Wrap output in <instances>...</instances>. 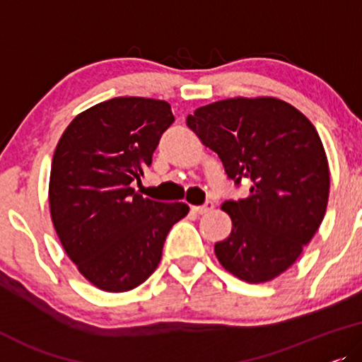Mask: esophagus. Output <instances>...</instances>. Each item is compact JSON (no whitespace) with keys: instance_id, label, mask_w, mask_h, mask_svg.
Wrapping results in <instances>:
<instances>
[{"instance_id":"1","label":"esophagus","mask_w":362,"mask_h":362,"mask_svg":"<svg viewBox=\"0 0 362 362\" xmlns=\"http://www.w3.org/2000/svg\"><path fill=\"white\" fill-rule=\"evenodd\" d=\"M213 208H215V203H213L211 200H206V202L203 203V205H200V206H192V211L197 213V215H203V213L211 211Z\"/></svg>"}]
</instances>
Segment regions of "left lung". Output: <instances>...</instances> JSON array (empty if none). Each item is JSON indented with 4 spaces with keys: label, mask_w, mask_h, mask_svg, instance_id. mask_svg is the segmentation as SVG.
I'll return each instance as SVG.
<instances>
[{
    "label": "left lung",
    "mask_w": 362,
    "mask_h": 362,
    "mask_svg": "<svg viewBox=\"0 0 362 362\" xmlns=\"http://www.w3.org/2000/svg\"><path fill=\"white\" fill-rule=\"evenodd\" d=\"M187 126L216 152L228 180L249 197L226 200L230 236L215 244L221 266L241 281H272L312 241L327 211L329 170L322 139L292 105L230 98L188 115Z\"/></svg>",
    "instance_id": "left-lung-1"
}]
</instances>
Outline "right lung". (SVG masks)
Listing matches in <instances>:
<instances>
[{
  "label": "right lung",
  "mask_w": 362,
  "mask_h": 362,
  "mask_svg": "<svg viewBox=\"0 0 362 362\" xmlns=\"http://www.w3.org/2000/svg\"><path fill=\"white\" fill-rule=\"evenodd\" d=\"M174 121L167 101L121 96L80 113L55 149L54 228L83 277L106 292L147 281L170 228L188 213L185 203L142 198L131 187Z\"/></svg>",
  "instance_id": "1"
}]
</instances>
